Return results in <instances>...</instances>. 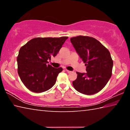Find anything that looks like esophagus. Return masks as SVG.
<instances>
[{
	"mask_svg": "<svg viewBox=\"0 0 130 130\" xmlns=\"http://www.w3.org/2000/svg\"><path fill=\"white\" fill-rule=\"evenodd\" d=\"M66 72H67L68 73H70L72 72L71 71H70V70H66Z\"/></svg>",
	"mask_w": 130,
	"mask_h": 130,
	"instance_id": "34e87169",
	"label": "esophagus"
}]
</instances>
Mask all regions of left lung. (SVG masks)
I'll return each mask as SVG.
<instances>
[{
	"mask_svg": "<svg viewBox=\"0 0 130 130\" xmlns=\"http://www.w3.org/2000/svg\"><path fill=\"white\" fill-rule=\"evenodd\" d=\"M70 42L85 63L87 72H76L77 77L72 83L74 88L87 95L98 93L112 76L113 61L109 50L93 37L79 36L70 38Z\"/></svg>",
	"mask_w": 130,
	"mask_h": 130,
	"instance_id": "obj_1",
	"label": "left lung"
}]
</instances>
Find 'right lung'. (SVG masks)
<instances>
[{
  "label": "right lung",
  "mask_w": 130,
  "mask_h": 130,
  "mask_svg": "<svg viewBox=\"0 0 130 130\" xmlns=\"http://www.w3.org/2000/svg\"><path fill=\"white\" fill-rule=\"evenodd\" d=\"M68 38H35L21 47L17 57L18 73L30 91L41 93L55 84L62 68H53L47 64V60L56 56Z\"/></svg>",
  "instance_id": "obj_1"
}]
</instances>
